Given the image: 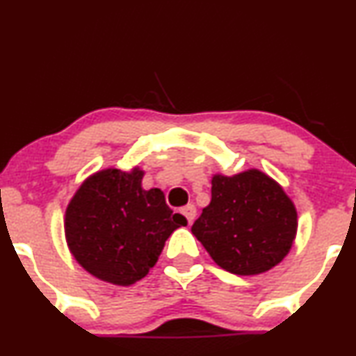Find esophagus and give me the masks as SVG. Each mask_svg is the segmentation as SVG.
<instances>
[{"label":"esophagus","instance_id":"1","mask_svg":"<svg viewBox=\"0 0 356 356\" xmlns=\"http://www.w3.org/2000/svg\"><path fill=\"white\" fill-rule=\"evenodd\" d=\"M181 213H182V216H186V219H187V222H189V224H192V222H194V219H195V216H197L195 205L194 204H187L186 207L181 209Z\"/></svg>","mask_w":356,"mask_h":356}]
</instances>
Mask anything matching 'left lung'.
<instances>
[{
	"mask_svg": "<svg viewBox=\"0 0 356 356\" xmlns=\"http://www.w3.org/2000/svg\"><path fill=\"white\" fill-rule=\"evenodd\" d=\"M219 267L257 275L284 260L297 234V211L273 179L260 170L213 175L212 199L192 225Z\"/></svg>",
	"mask_w": 356,
	"mask_h": 356,
	"instance_id": "obj_1",
	"label": "left lung"
}]
</instances>
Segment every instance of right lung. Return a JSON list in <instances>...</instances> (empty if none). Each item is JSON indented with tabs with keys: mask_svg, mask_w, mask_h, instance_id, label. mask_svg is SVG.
<instances>
[{
	"mask_svg": "<svg viewBox=\"0 0 356 356\" xmlns=\"http://www.w3.org/2000/svg\"><path fill=\"white\" fill-rule=\"evenodd\" d=\"M144 172L106 169L89 177L66 209L71 254L94 277L132 285L156 265L170 234L187 225L161 189L144 191Z\"/></svg>",
	"mask_w": 356,
	"mask_h": 356,
	"instance_id": "add662e5",
	"label": "right lung"
}]
</instances>
